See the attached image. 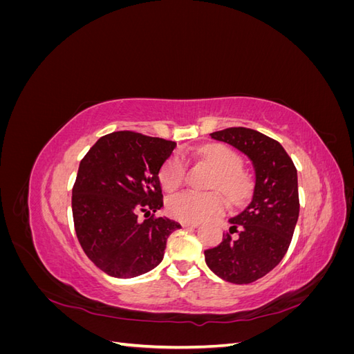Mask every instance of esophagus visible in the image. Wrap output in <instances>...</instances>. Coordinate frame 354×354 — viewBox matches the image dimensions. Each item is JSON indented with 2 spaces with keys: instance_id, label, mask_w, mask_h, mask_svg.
Returning <instances> with one entry per match:
<instances>
[{
  "instance_id": "34e87169",
  "label": "esophagus",
  "mask_w": 354,
  "mask_h": 354,
  "mask_svg": "<svg viewBox=\"0 0 354 354\" xmlns=\"http://www.w3.org/2000/svg\"><path fill=\"white\" fill-rule=\"evenodd\" d=\"M181 226L186 227V229H195L199 226V223H187V221H183L181 223Z\"/></svg>"
}]
</instances>
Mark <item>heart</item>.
I'll return each instance as SVG.
<instances>
[{"instance_id":"obj_1","label":"heart","mask_w":354,"mask_h":354,"mask_svg":"<svg viewBox=\"0 0 354 354\" xmlns=\"http://www.w3.org/2000/svg\"><path fill=\"white\" fill-rule=\"evenodd\" d=\"M186 155V153H185ZM198 156L216 169L211 187L221 189L233 198L239 199L246 189V177L241 168V156L233 149L224 145L203 146ZM186 167L183 159L171 156L160 169V185L167 192L176 190L185 180ZM224 201L218 194H195V192H180L167 201V211L171 217L180 221L198 223L221 212Z\"/></svg>"}]
</instances>
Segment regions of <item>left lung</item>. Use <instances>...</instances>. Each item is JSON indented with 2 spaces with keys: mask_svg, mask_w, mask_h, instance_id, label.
Returning <instances> with one entry per match:
<instances>
[{
  "mask_svg": "<svg viewBox=\"0 0 354 354\" xmlns=\"http://www.w3.org/2000/svg\"><path fill=\"white\" fill-rule=\"evenodd\" d=\"M251 159L255 171L252 199L216 248L207 250L209 269L230 283H251L281 263L291 243L299 214L297 168L279 142L251 128L232 127L212 133Z\"/></svg>",
  "mask_w": 354,
  "mask_h": 354,
  "instance_id": "8db88e82",
  "label": "left lung"
}]
</instances>
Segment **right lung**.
<instances>
[{"label":"right lung","mask_w":354,"mask_h":354,"mask_svg":"<svg viewBox=\"0 0 354 354\" xmlns=\"http://www.w3.org/2000/svg\"><path fill=\"white\" fill-rule=\"evenodd\" d=\"M174 149L164 138L115 131L82 158L72 189L75 232L106 274L128 279L151 272L162 261L169 234L181 227L167 217H148L164 205L159 171Z\"/></svg>","instance_id":"obj_1"}]
</instances>
